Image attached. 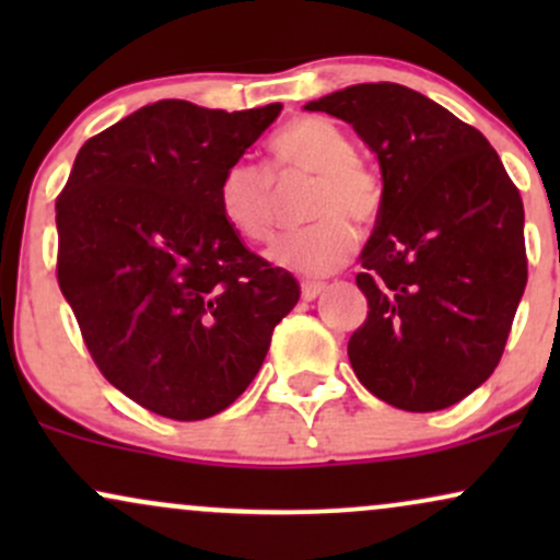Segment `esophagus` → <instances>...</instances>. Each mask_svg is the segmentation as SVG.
I'll return each instance as SVG.
<instances>
[{
	"label": "esophagus",
	"mask_w": 560,
	"mask_h": 560,
	"mask_svg": "<svg viewBox=\"0 0 560 560\" xmlns=\"http://www.w3.org/2000/svg\"><path fill=\"white\" fill-rule=\"evenodd\" d=\"M326 289V284H320V281H305V284H302V300H316L320 292H324Z\"/></svg>",
	"instance_id": "obj_1"
}]
</instances>
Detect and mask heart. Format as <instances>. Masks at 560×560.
<instances>
[{
  "label": "heart",
  "mask_w": 560,
  "mask_h": 560,
  "mask_svg": "<svg viewBox=\"0 0 560 560\" xmlns=\"http://www.w3.org/2000/svg\"><path fill=\"white\" fill-rule=\"evenodd\" d=\"M276 176H313L307 218L313 226L279 240L268 253L276 268L307 279L329 276L355 253V231L382 213V182L334 120L307 115L271 139ZM218 210L226 226L247 242H268L276 223L273 178L253 163H234L218 182Z\"/></svg>",
  "instance_id": "obj_1"
}]
</instances>
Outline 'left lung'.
Listing matches in <instances>:
<instances>
[{"mask_svg": "<svg viewBox=\"0 0 560 560\" xmlns=\"http://www.w3.org/2000/svg\"><path fill=\"white\" fill-rule=\"evenodd\" d=\"M305 110L350 124L382 168L352 371L400 410L450 408L490 378L522 302V195L477 128L400 83H355Z\"/></svg>", "mask_w": 560, "mask_h": 560, "instance_id": "8db88e82", "label": "left lung"}]
</instances>
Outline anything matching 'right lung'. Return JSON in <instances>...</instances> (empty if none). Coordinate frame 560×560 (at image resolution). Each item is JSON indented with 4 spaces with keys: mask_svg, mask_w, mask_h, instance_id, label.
<instances>
[{
    "mask_svg": "<svg viewBox=\"0 0 560 560\" xmlns=\"http://www.w3.org/2000/svg\"><path fill=\"white\" fill-rule=\"evenodd\" d=\"M281 105L160 100L81 147L57 197V281L102 376L152 413H221L260 371L300 284L244 247L218 182Z\"/></svg>",
    "mask_w": 560,
    "mask_h": 560,
    "instance_id": "obj_1",
    "label": "right lung"
}]
</instances>
